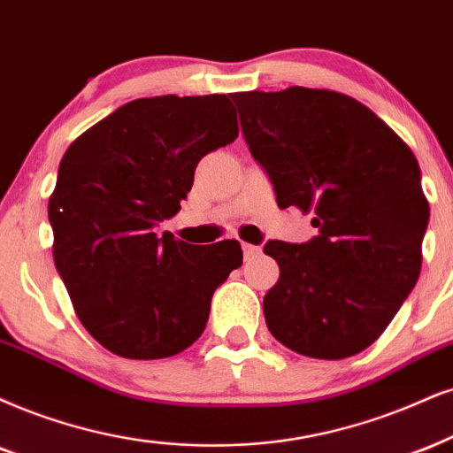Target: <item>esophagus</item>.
<instances>
[{
    "label": "esophagus",
    "instance_id": "34e87169",
    "mask_svg": "<svg viewBox=\"0 0 453 453\" xmlns=\"http://www.w3.org/2000/svg\"><path fill=\"white\" fill-rule=\"evenodd\" d=\"M260 254V248L258 245H252V243H243V256L245 260H252L256 256Z\"/></svg>",
    "mask_w": 453,
    "mask_h": 453
}]
</instances>
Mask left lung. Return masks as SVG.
Listing matches in <instances>:
<instances>
[{"label": "left lung", "mask_w": 453, "mask_h": 453, "mask_svg": "<svg viewBox=\"0 0 453 453\" xmlns=\"http://www.w3.org/2000/svg\"><path fill=\"white\" fill-rule=\"evenodd\" d=\"M231 98L279 208L315 216L311 242L265 245L279 265L262 304L266 327L312 359L361 353L420 275L428 201L414 153L346 94L294 86Z\"/></svg>", "instance_id": "1"}]
</instances>
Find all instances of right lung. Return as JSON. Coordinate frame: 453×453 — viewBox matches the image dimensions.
Here are the masks:
<instances>
[{"label": "right lung", "mask_w": 453, "mask_h": 453, "mask_svg": "<svg viewBox=\"0 0 453 453\" xmlns=\"http://www.w3.org/2000/svg\"><path fill=\"white\" fill-rule=\"evenodd\" d=\"M237 134L225 94H167L132 100L66 149L48 203L54 265L81 326L111 353L164 359L203 334L242 245L195 248L155 226L178 214L201 157Z\"/></svg>", "instance_id": "add662e5"}]
</instances>
